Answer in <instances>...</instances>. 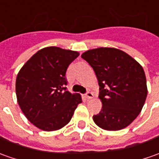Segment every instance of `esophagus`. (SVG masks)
<instances>
[{
  "label": "esophagus",
  "mask_w": 159,
  "mask_h": 159,
  "mask_svg": "<svg viewBox=\"0 0 159 159\" xmlns=\"http://www.w3.org/2000/svg\"><path fill=\"white\" fill-rule=\"evenodd\" d=\"M85 97H86L87 99H91V98H93V94H92V92H89V91H88L87 93L85 94Z\"/></svg>",
  "instance_id": "34e87169"
}]
</instances>
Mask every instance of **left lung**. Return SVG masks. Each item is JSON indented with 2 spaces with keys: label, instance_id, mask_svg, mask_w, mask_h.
I'll return each instance as SVG.
<instances>
[{
  "label": "left lung",
  "instance_id": "left-lung-1",
  "mask_svg": "<svg viewBox=\"0 0 159 159\" xmlns=\"http://www.w3.org/2000/svg\"><path fill=\"white\" fill-rule=\"evenodd\" d=\"M82 58L92 67L99 84L102 107L93 116L95 124L106 130L127 127L141 112L147 97L143 67L115 48L89 49Z\"/></svg>",
  "mask_w": 159,
  "mask_h": 159
}]
</instances>
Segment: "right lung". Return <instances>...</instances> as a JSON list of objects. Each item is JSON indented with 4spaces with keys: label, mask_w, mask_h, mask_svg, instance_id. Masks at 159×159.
<instances>
[{
    "label": "right lung",
    "mask_w": 159,
    "mask_h": 159,
    "mask_svg": "<svg viewBox=\"0 0 159 159\" xmlns=\"http://www.w3.org/2000/svg\"><path fill=\"white\" fill-rule=\"evenodd\" d=\"M79 53L47 47L20 69L16 83L17 102L23 114L39 129L52 131L65 126L82 102L79 94L67 90L66 71Z\"/></svg>",
    "instance_id": "add662e5"
}]
</instances>
